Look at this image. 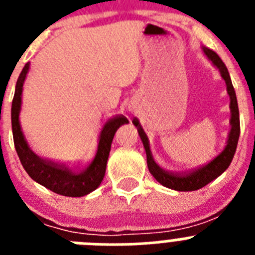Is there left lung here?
Listing matches in <instances>:
<instances>
[{
    "mask_svg": "<svg viewBox=\"0 0 255 255\" xmlns=\"http://www.w3.org/2000/svg\"><path fill=\"white\" fill-rule=\"evenodd\" d=\"M204 55L207 56L209 61H211L213 66H216L220 71L221 76L226 83L227 94L230 97V112H231V117H230V131L229 136H227L226 145H225L224 150L216 157L215 159H212L208 164H204L203 167H199L197 170L191 171L188 173H173L170 171H166L161 168L158 164L155 163L154 158H153L152 152H150L149 140H148L147 134L144 132L143 128H141L140 123L136 119L132 120V124L136 126L138 129L139 136H140L141 141H143L144 149H145V154H147V164L148 170L152 173L157 181L161 185L166 186L168 189L177 191H194L198 189L203 188L207 184L217 179L221 173H224L230 166L231 161L235 154L236 147H238L239 135H240V119H239V107H238V100H236L235 89L231 83V78H230L229 70H227L226 65L222 62L220 56L216 53L215 51L207 48V47H202Z\"/></svg>",
    "mask_w": 255,
    "mask_h": 255,
    "instance_id": "1",
    "label": "left lung"
}]
</instances>
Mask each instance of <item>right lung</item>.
<instances>
[{"label":"right lung","mask_w":255,"mask_h":255,"mask_svg":"<svg viewBox=\"0 0 255 255\" xmlns=\"http://www.w3.org/2000/svg\"><path fill=\"white\" fill-rule=\"evenodd\" d=\"M29 62L20 73L15 87L12 106H11V125H12L13 144L24 170L38 184L49 189L56 194L65 197H84L101 185L106 173V166L111 144L117 129L124 124H129L125 116L110 119L103 125L98 136V147L93 161L83 170H71L65 164H58L48 159L40 158L29 148L28 141L22 134L19 115L21 111L22 85L29 73Z\"/></svg>","instance_id":"right-lung-1"}]
</instances>
